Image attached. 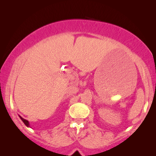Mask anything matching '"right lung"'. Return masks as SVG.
<instances>
[{
    "label": "right lung",
    "mask_w": 156,
    "mask_h": 156,
    "mask_svg": "<svg viewBox=\"0 0 156 156\" xmlns=\"http://www.w3.org/2000/svg\"><path fill=\"white\" fill-rule=\"evenodd\" d=\"M20 118L21 119V120H22L23 122H24V123L27 126H29V122H28V121H27V120H25V119H24L23 118H22L21 116H20Z\"/></svg>",
    "instance_id": "obj_1"
}]
</instances>
